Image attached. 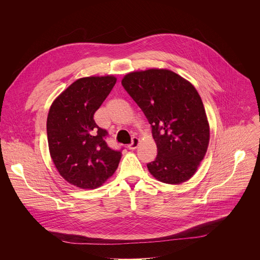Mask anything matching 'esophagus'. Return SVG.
Listing matches in <instances>:
<instances>
[{"mask_svg":"<svg viewBox=\"0 0 260 260\" xmlns=\"http://www.w3.org/2000/svg\"><path fill=\"white\" fill-rule=\"evenodd\" d=\"M140 145V139L139 138H133L132 144L128 145V149L129 150H135L138 148V146Z\"/></svg>","mask_w":260,"mask_h":260,"instance_id":"obj_1","label":"esophagus"}]
</instances>
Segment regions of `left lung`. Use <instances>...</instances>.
Wrapping results in <instances>:
<instances>
[{
    "mask_svg": "<svg viewBox=\"0 0 260 260\" xmlns=\"http://www.w3.org/2000/svg\"><path fill=\"white\" fill-rule=\"evenodd\" d=\"M121 84L144 111L158 155L149 172L167 184H181L198 171L210 142V124L194 86L167 69L126 74Z\"/></svg>",
    "mask_w": 260,
    "mask_h": 260,
    "instance_id": "obj_1",
    "label": "left lung"
}]
</instances>
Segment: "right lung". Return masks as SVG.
Returning a JSON list of instances; mask_svg holds the SVG:
<instances>
[{
    "label": "right lung",
    "instance_id": "obj_1",
    "mask_svg": "<svg viewBox=\"0 0 260 260\" xmlns=\"http://www.w3.org/2000/svg\"><path fill=\"white\" fill-rule=\"evenodd\" d=\"M116 77L80 78L52 102L46 120L47 143L59 175L82 189L101 186L116 171L121 153L110 149L107 132L93 116L106 99Z\"/></svg>",
    "mask_w": 260,
    "mask_h": 260
}]
</instances>
